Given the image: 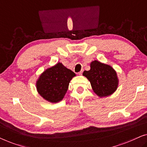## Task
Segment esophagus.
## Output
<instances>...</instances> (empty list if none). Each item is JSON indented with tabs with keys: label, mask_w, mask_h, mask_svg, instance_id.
Here are the masks:
<instances>
[{
	"label": "esophagus",
	"mask_w": 147,
	"mask_h": 147,
	"mask_svg": "<svg viewBox=\"0 0 147 147\" xmlns=\"http://www.w3.org/2000/svg\"><path fill=\"white\" fill-rule=\"evenodd\" d=\"M83 71H84V69H82L80 72H78V75H80V76L82 75V73H83Z\"/></svg>",
	"instance_id": "1"
}]
</instances>
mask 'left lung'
<instances>
[{
  "label": "left lung",
  "mask_w": 147,
  "mask_h": 147,
  "mask_svg": "<svg viewBox=\"0 0 147 147\" xmlns=\"http://www.w3.org/2000/svg\"><path fill=\"white\" fill-rule=\"evenodd\" d=\"M83 76L88 78L94 92L100 97L111 95L118 88V80L115 70L97 60L90 63V69L84 71Z\"/></svg>",
  "instance_id": "left-lung-1"
}]
</instances>
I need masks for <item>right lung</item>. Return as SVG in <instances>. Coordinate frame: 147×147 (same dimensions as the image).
<instances>
[{"label": "right lung", "mask_w": 147, "mask_h": 147, "mask_svg": "<svg viewBox=\"0 0 147 147\" xmlns=\"http://www.w3.org/2000/svg\"><path fill=\"white\" fill-rule=\"evenodd\" d=\"M74 76V72L61 63H57L40 76L36 84L37 92L44 99L52 103L61 101Z\"/></svg>", "instance_id": "right-lung-1"}]
</instances>
